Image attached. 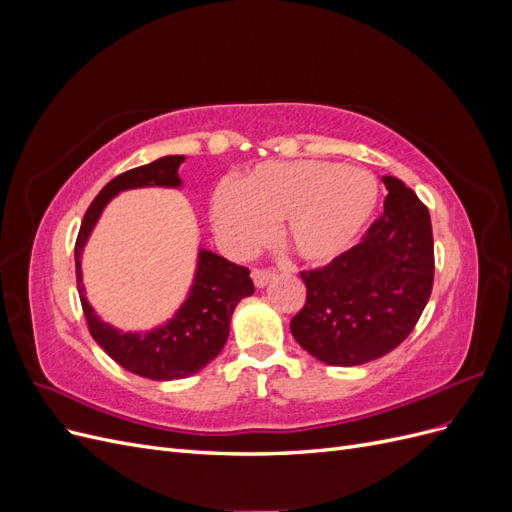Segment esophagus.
<instances>
[{
	"label": "esophagus",
	"instance_id": "1",
	"mask_svg": "<svg viewBox=\"0 0 512 512\" xmlns=\"http://www.w3.org/2000/svg\"><path fill=\"white\" fill-rule=\"evenodd\" d=\"M252 280L256 288H265L273 280V271L269 269H254L252 271Z\"/></svg>",
	"mask_w": 512,
	"mask_h": 512
}]
</instances>
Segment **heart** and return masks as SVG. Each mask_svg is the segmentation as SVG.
Returning <instances> with one entry per match:
<instances>
[{"instance_id":"1","label":"heart","mask_w":512,"mask_h":512,"mask_svg":"<svg viewBox=\"0 0 512 512\" xmlns=\"http://www.w3.org/2000/svg\"><path fill=\"white\" fill-rule=\"evenodd\" d=\"M376 177L339 162H267L239 185H220L211 200L215 235L232 252L265 241L282 222V241L292 254L324 265L348 252L378 205Z\"/></svg>"}]
</instances>
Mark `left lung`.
Masks as SVG:
<instances>
[{"mask_svg":"<svg viewBox=\"0 0 512 512\" xmlns=\"http://www.w3.org/2000/svg\"><path fill=\"white\" fill-rule=\"evenodd\" d=\"M384 213L361 243L327 267L303 271L307 299L292 337L318 361L352 367L395 350L416 327L433 288L427 207L397 177H382Z\"/></svg>","mask_w":512,"mask_h":512,"instance_id":"8db88e82","label":"left lung"}]
</instances>
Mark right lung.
I'll return each instance as SVG.
<instances>
[{"mask_svg":"<svg viewBox=\"0 0 512 512\" xmlns=\"http://www.w3.org/2000/svg\"><path fill=\"white\" fill-rule=\"evenodd\" d=\"M183 160L185 156H164L108 181L89 205L74 245L76 284H79V297L91 337L123 369L160 382L188 378L222 352L230 333L232 312L241 299L254 294L250 269L200 247L194 284L177 314L151 331L123 333L113 324L100 320L94 307L89 305L83 286L81 254L104 207L119 192L136 188H179V166Z\"/></svg>","mask_w":512,"mask_h":512,"instance_id":"obj_1","label":"right lung"}]
</instances>
